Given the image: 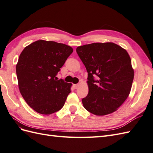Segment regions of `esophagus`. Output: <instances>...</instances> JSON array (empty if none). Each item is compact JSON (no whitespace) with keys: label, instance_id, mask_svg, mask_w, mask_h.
I'll return each instance as SVG.
<instances>
[{"label":"esophagus","instance_id":"34e87169","mask_svg":"<svg viewBox=\"0 0 153 153\" xmlns=\"http://www.w3.org/2000/svg\"><path fill=\"white\" fill-rule=\"evenodd\" d=\"M78 87H79V84H73V87L75 88V89H77Z\"/></svg>","mask_w":153,"mask_h":153}]
</instances>
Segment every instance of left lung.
<instances>
[{
  "label": "left lung",
  "instance_id": "1",
  "mask_svg": "<svg viewBox=\"0 0 153 153\" xmlns=\"http://www.w3.org/2000/svg\"><path fill=\"white\" fill-rule=\"evenodd\" d=\"M76 51L88 73L89 93L82 100L84 108L96 115L116 111L128 97L134 78L126 50L114 43H94Z\"/></svg>",
  "mask_w": 153,
  "mask_h": 153
}]
</instances>
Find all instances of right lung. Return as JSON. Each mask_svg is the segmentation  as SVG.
Listing matches in <instances>:
<instances>
[{
  "label": "right lung",
  "instance_id": "right-lung-1",
  "mask_svg": "<svg viewBox=\"0 0 153 153\" xmlns=\"http://www.w3.org/2000/svg\"><path fill=\"white\" fill-rule=\"evenodd\" d=\"M73 51L65 44L38 40L22 52L16 66L18 87L36 112L48 115L63 107L72 84L56 76Z\"/></svg>",
  "mask_w": 153,
  "mask_h": 153
}]
</instances>
